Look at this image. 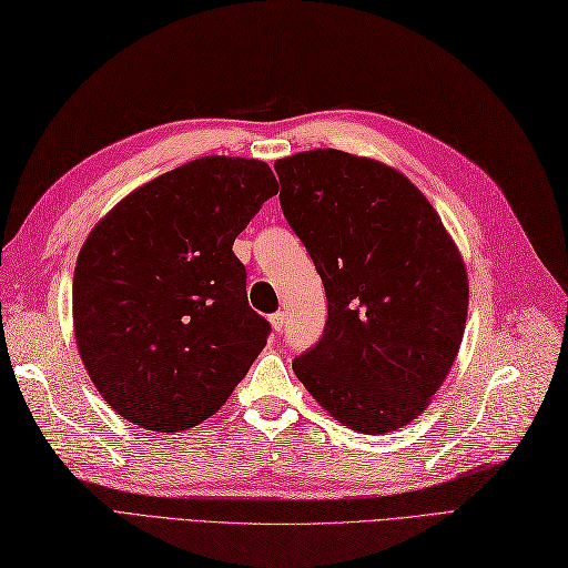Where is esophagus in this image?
<instances>
[{"mask_svg":"<svg viewBox=\"0 0 568 568\" xmlns=\"http://www.w3.org/2000/svg\"><path fill=\"white\" fill-rule=\"evenodd\" d=\"M284 323H286V317H284L282 311H276V313L270 315V325H272L274 332H282V329H284Z\"/></svg>","mask_w":568,"mask_h":568,"instance_id":"1","label":"esophagus"}]
</instances>
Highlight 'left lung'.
<instances>
[{"label":"left lung","instance_id":"1","mask_svg":"<svg viewBox=\"0 0 568 568\" xmlns=\"http://www.w3.org/2000/svg\"><path fill=\"white\" fill-rule=\"evenodd\" d=\"M274 171L327 296L323 337L294 358V373L347 428H403L460 349L469 284L458 245L432 202L381 161L315 149Z\"/></svg>","mask_w":568,"mask_h":568}]
</instances>
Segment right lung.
Here are the masks:
<instances>
[{"label": "right lung", "mask_w": 568, "mask_h": 568, "mask_svg": "<svg viewBox=\"0 0 568 568\" xmlns=\"http://www.w3.org/2000/svg\"><path fill=\"white\" fill-rule=\"evenodd\" d=\"M280 192L265 161L204 156L118 202L74 270V337L95 390L146 432L197 426L267 344L233 241Z\"/></svg>", "instance_id": "obj_1"}]
</instances>
